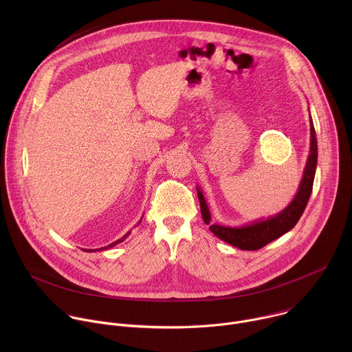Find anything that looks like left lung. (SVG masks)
Wrapping results in <instances>:
<instances>
[{
  "instance_id": "left-lung-1",
  "label": "left lung",
  "mask_w": 352,
  "mask_h": 352,
  "mask_svg": "<svg viewBox=\"0 0 352 352\" xmlns=\"http://www.w3.org/2000/svg\"><path fill=\"white\" fill-rule=\"evenodd\" d=\"M316 164H318V140H316L314 122L311 118V150H309L307 167L304 170V177L300 179L299 189L295 197L292 199V202L283 212L266 220H256L254 223L242 226V227H227L220 224H210L212 216L206 205L205 196L202 190L197 188V197H199L200 212H202L204 221L208 226H210L209 227L210 231L217 238L242 250H256L266 246L272 241L280 238L281 235L288 232L291 228H294L298 220L300 219V216H302L312 193Z\"/></svg>"
}]
</instances>
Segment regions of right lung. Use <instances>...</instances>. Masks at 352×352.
<instances>
[{
	"label": "right lung",
	"instance_id": "right-lung-1",
	"mask_svg": "<svg viewBox=\"0 0 352 352\" xmlns=\"http://www.w3.org/2000/svg\"><path fill=\"white\" fill-rule=\"evenodd\" d=\"M129 234H131V231H129V232H126V234H125V235H124V236H122V238H120V239H117V241H116V242H113V243H110V245H109V246H104V248H102V249H109V248H113V246H114V245H117V243H120V242H122V241H124V239H125V238H126V236H128V235H129ZM87 250H89V252H94V250H96V249H87ZM97 250H100V249H97Z\"/></svg>",
	"mask_w": 352,
	"mask_h": 352
}]
</instances>
